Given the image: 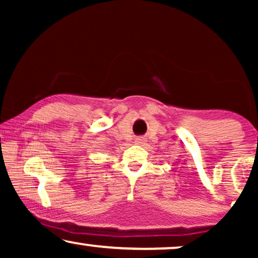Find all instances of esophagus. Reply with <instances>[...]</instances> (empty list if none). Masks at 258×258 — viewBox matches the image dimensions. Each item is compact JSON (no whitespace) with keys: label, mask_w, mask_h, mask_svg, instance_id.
I'll return each mask as SVG.
<instances>
[{"label":"esophagus","mask_w":258,"mask_h":258,"mask_svg":"<svg viewBox=\"0 0 258 258\" xmlns=\"http://www.w3.org/2000/svg\"><path fill=\"white\" fill-rule=\"evenodd\" d=\"M143 142H144V140L142 139V137H139V139H136V141H135L136 144H142Z\"/></svg>","instance_id":"1"}]
</instances>
